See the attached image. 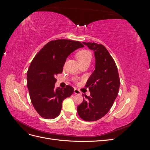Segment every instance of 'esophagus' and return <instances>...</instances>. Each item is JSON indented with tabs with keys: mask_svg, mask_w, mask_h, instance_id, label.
Instances as JSON below:
<instances>
[{
	"mask_svg": "<svg viewBox=\"0 0 150 150\" xmlns=\"http://www.w3.org/2000/svg\"><path fill=\"white\" fill-rule=\"evenodd\" d=\"M74 93L75 94H81V93L79 91L78 89H74Z\"/></svg>",
	"mask_w": 150,
	"mask_h": 150,
	"instance_id": "1",
	"label": "esophagus"
}]
</instances>
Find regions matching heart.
Instances as JSON below:
<instances>
[{
    "instance_id": "1",
    "label": "heart",
    "mask_w": 150,
    "mask_h": 150,
    "mask_svg": "<svg viewBox=\"0 0 150 150\" xmlns=\"http://www.w3.org/2000/svg\"><path fill=\"white\" fill-rule=\"evenodd\" d=\"M76 57L79 64L84 62L89 63L92 58V54L88 50L83 49L76 53Z\"/></svg>"
}]
</instances>
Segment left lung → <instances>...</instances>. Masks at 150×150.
I'll use <instances>...</instances> for the list:
<instances>
[{
	"instance_id": "obj_1",
	"label": "left lung",
	"mask_w": 150,
	"mask_h": 150,
	"mask_svg": "<svg viewBox=\"0 0 150 150\" xmlns=\"http://www.w3.org/2000/svg\"><path fill=\"white\" fill-rule=\"evenodd\" d=\"M83 43L94 51L95 70L86 84L90 96L85 95L86 98L78 106V112L83 120L94 121L110 111L118 94L120 80L116 63L103 45Z\"/></svg>"
}]
</instances>
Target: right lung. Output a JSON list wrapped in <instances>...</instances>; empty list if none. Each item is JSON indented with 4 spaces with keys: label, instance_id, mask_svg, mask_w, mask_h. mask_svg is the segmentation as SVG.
<instances>
[{
    "label": "right lung",
    "instance_id": "add662e5",
    "mask_svg": "<svg viewBox=\"0 0 150 150\" xmlns=\"http://www.w3.org/2000/svg\"><path fill=\"white\" fill-rule=\"evenodd\" d=\"M84 46L79 41L57 39L49 42L36 54L27 74L30 98L39 115L45 119H54L60 114L62 101L71 96V86L55 88L56 75L62 72L67 57Z\"/></svg>",
    "mask_w": 150,
    "mask_h": 150
}]
</instances>
